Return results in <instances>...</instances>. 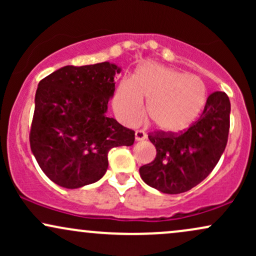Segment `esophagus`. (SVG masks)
Listing matches in <instances>:
<instances>
[{
  "mask_svg": "<svg viewBox=\"0 0 256 256\" xmlns=\"http://www.w3.org/2000/svg\"><path fill=\"white\" fill-rule=\"evenodd\" d=\"M134 138H136V140H143L146 138V134L143 130H137L134 132Z\"/></svg>",
  "mask_w": 256,
  "mask_h": 256,
  "instance_id": "obj_1",
  "label": "esophagus"
}]
</instances>
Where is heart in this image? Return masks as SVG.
Segmentation results:
<instances>
[{"instance_id": "1", "label": "heart", "mask_w": 256, "mask_h": 256, "mask_svg": "<svg viewBox=\"0 0 256 256\" xmlns=\"http://www.w3.org/2000/svg\"><path fill=\"white\" fill-rule=\"evenodd\" d=\"M204 82L161 64H143L134 78L122 79L116 88L113 107L126 125H136L146 114L155 128L179 132L198 119L206 104Z\"/></svg>"}]
</instances>
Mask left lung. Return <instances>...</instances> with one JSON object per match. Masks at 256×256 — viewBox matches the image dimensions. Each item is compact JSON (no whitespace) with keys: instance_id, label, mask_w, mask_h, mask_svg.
I'll list each match as a JSON object with an SVG mask.
<instances>
[{"instance_id":"8db88e82","label":"left lung","mask_w":256,"mask_h":256,"mask_svg":"<svg viewBox=\"0 0 256 256\" xmlns=\"http://www.w3.org/2000/svg\"><path fill=\"white\" fill-rule=\"evenodd\" d=\"M231 104L228 95L208 96L198 122L186 130L148 134L156 156L140 168L146 184L164 194H182L201 183L213 171L225 150L230 130Z\"/></svg>"}]
</instances>
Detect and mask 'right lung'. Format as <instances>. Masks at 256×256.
<instances>
[{
  "label": "right lung",
  "instance_id": "right-lung-1",
  "mask_svg": "<svg viewBox=\"0 0 256 256\" xmlns=\"http://www.w3.org/2000/svg\"><path fill=\"white\" fill-rule=\"evenodd\" d=\"M116 64L64 66L38 84L30 130L31 150L46 176L60 186L92 184L108 168V152L132 146L134 131L108 118Z\"/></svg>",
  "mask_w": 256,
  "mask_h": 256
}]
</instances>
